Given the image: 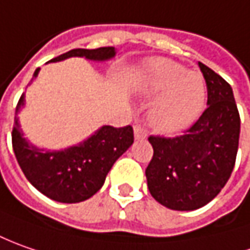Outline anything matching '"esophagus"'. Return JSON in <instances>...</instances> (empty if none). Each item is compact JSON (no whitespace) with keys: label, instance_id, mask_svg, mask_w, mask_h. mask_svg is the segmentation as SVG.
Wrapping results in <instances>:
<instances>
[{"label":"esophagus","instance_id":"obj_1","mask_svg":"<svg viewBox=\"0 0 250 250\" xmlns=\"http://www.w3.org/2000/svg\"><path fill=\"white\" fill-rule=\"evenodd\" d=\"M134 137H135V140H145L148 137L145 127H142L141 125H134Z\"/></svg>","mask_w":250,"mask_h":250}]
</instances>
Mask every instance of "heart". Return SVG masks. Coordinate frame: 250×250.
Returning <instances> with one entry per match:
<instances>
[{
	"mask_svg": "<svg viewBox=\"0 0 250 250\" xmlns=\"http://www.w3.org/2000/svg\"><path fill=\"white\" fill-rule=\"evenodd\" d=\"M144 88L158 97L149 112L152 125L162 133H176L199 116L206 101L202 76L165 58H153L144 69Z\"/></svg>",
	"mask_w": 250,
	"mask_h": 250,
	"instance_id": "heart-1",
	"label": "heart"
}]
</instances>
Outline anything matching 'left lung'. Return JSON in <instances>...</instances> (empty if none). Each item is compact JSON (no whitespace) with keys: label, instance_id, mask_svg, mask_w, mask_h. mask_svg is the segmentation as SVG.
Wrapping results in <instances>:
<instances>
[{"label":"left lung","instance_id":"obj_1","mask_svg":"<svg viewBox=\"0 0 250 250\" xmlns=\"http://www.w3.org/2000/svg\"><path fill=\"white\" fill-rule=\"evenodd\" d=\"M208 87V108L183 135H149L153 156L145 170L148 189L171 210H195L214 199L235 166L241 117L232 88L198 63Z\"/></svg>","mask_w":250,"mask_h":250}]
</instances>
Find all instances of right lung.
<instances>
[{"mask_svg":"<svg viewBox=\"0 0 250 250\" xmlns=\"http://www.w3.org/2000/svg\"><path fill=\"white\" fill-rule=\"evenodd\" d=\"M115 47L97 49L77 48L51 59L58 62L70 56H85L92 61H105L115 56ZM37 69L33 79L39 74ZM24 105V94L16 105V112ZM134 142L133 127L104 125L79 146L61 152L39 149L23 138L19 119L15 116L12 148L23 174L41 194L62 203L83 202L97 194L105 183L113 163Z\"/></svg>","mask_w":250,"mask_h":250,"instance_id":"add662e5","label":"right lung"}]
</instances>
